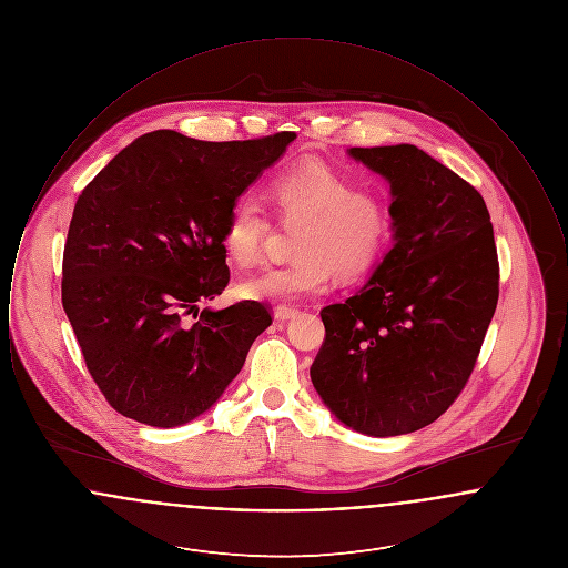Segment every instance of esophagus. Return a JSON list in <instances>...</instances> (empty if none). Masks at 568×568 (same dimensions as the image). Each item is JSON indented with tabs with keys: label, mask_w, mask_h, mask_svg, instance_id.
<instances>
[{
	"label": "esophagus",
	"mask_w": 568,
	"mask_h": 568,
	"mask_svg": "<svg viewBox=\"0 0 568 568\" xmlns=\"http://www.w3.org/2000/svg\"><path fill=\"white\" fill-rule=\"evenodd\" d=\"M296 315V308H292V306H276L274 308V320L276 322H287V320H292Z\"/></svg>",
	"instance_id": "1"
}]
</instances>
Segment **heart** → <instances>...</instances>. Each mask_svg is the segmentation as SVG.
Segmentation results:
<instances>
[{
  "label": "heart",
  "instance_id": "obj_1",
  "mask_svg": "<svg viewBox=\"0 0 568 568\" xmlns=\"http://www.w3.org/2000/svg\"><path fill=\"white\" fill-rule=\"evenodd\" d=\"M272 200L283 223H302L294 241L297 260L246 278L243 296L294 302L327 294L336 271L345 278L371 271L385 253L392 219L375 195L362 193L352 176L322 162H304L272 181ZM271 219L253 195H241L223 227L227 257L251 268L264 257Z\"/></svg>",
  "mask_w": 568,
  "mask_h": 568
}]
</instances>
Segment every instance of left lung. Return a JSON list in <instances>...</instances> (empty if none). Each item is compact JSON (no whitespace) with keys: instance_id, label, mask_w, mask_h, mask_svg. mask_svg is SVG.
<instances>
[{"instance_id":"obj_1","label":"left lung","mask_w":568,"mask_h":568,"mask_svg":"<svg viewBox=\"0 0 568 568\" xmlns=\"http://www.w3.org/2000/svg\"><path fill=\"white\" fill-rule=\"evenodd\" d=\"M389 183L394 246L345 302L322 308L311 381L355 433L433 424L464 389L498 302L481 193L413 144L347 151Z\"/></svg>"}]
</instances>
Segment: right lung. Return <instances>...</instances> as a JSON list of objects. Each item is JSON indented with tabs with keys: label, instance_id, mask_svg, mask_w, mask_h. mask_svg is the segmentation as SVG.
Masks as SVG:
<instances>
[{
	"label": "right lung",
	"instance_id": "add662e5",
	"mask_svg": "<svg viewBox=\"0 0 568 568\" xmlns=\"http://www.w3.org/2000/svg\"><path fill=\"white\" fill-rule=\"evenodd\" d=\"M294 132L204 142L140 135L82 190L63 248L61 302L109 405L155 428L221 398L272 324L255 300L204 308L230 283L223 227Z\"/></svg>",
	"mask_w": 568,
	"mask_h": 568
}]
</instances>
